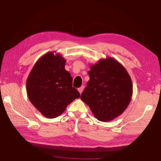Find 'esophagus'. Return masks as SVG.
Wrapping results in <instances>:
<instances>
[{"mask_svg":"<svg viewBox=\"0 0 161 161\" xmlns=\"http://www.w3.org/2000/svg\"><path fill=\"white\" fill-rule=\"evenodd\" d=\"M83 90H84V86H81V87H80V88L78 89V91H79V92H80V94L82 93V92H83Z\"/></svg>","mask_w":161,"mask_h":161,"instance_id":"obj_1","label":"esophagus"}]
</instances>
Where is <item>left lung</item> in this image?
<instances>
[{
    "instance_id": "obj_1",
    "label": "left lung",
    "mask_w": 161,
    "mask_h": 161,
    "mask_svg": "<svg viewBox=\"0 0 161 161\" xmlns=\"http://www.w3.org/2000/svg\"><path fill=\"white\" fill-rule=\"evenodd\" d=\"M90 68V80L80 98L98 120L111 121L126 110L131 100V79L126 69L112 58L100 59Z\"/></svg>"
}]
</instances>
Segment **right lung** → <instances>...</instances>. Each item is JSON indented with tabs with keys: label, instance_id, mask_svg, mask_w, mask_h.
<instances>
[{
	"label": "right lung",
	"instance_id": "add662e5",
	"mask_svg": "<svg viewBox=\"0 0 161 161\" xmlns=\"http://www.w3.org/2000/svg\"><path fill=\"white\" fill-rule=\"evenodd\" d=\"M66 60L50 52L41 57L27 79L28 97L32 105L49 119L58 117L80 94L72 86V77L64 69Z\"/></svg>",
	"mask_w": 161,
	"mask_h": 161
}]
</instances>
